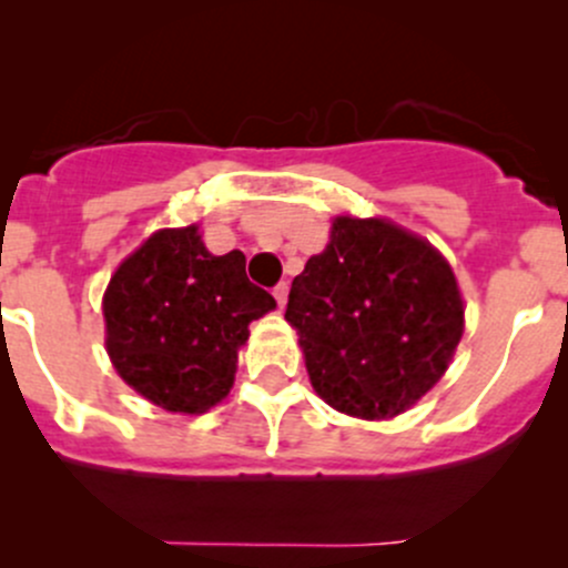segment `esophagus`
<instances>
[{"mask_svg": "<svg viewBox=\"0 0 568 568\" xmlns=\"http://www.w3.org/2000/svg\"><path fill=\"white\" fill-rule=\"evenodd\" d=\"M274 300H277L280 307H285V302H288V283L274 285Z\"/></svg>", "mask_w": 568, "mask_h": 568, "instance_id": "obj_1", "label": "esophagus"}]
</instances>
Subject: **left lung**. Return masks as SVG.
I'll return each instance as SVG.
<instances>
[{
  "mask_svg": "<svg viewBox=\"0 0 568 568\" xmlns=\"http://www.w3.org/2000/svg\"><path fill=\"white\" fill-rule=\"evenodd\" d=\"M285 321L332 409L387 420L448 371L464 332L454 268L387 220L335 216L329 244L291 283Z\"/></svg>",
  "mask_w": 568,
  "mask_h": 568,
  "instance_id": "8db88e82",
  "label": "left lung"
}]
</instances>
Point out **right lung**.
I'll use <instances>...</instances> for the list:
<instances>
[{"mask_svg":"<svg viewBox=\"0 0 568 568\" xmlns=\"http://www.w3.org/2000/svg\"><path fill=\"white\" fill-rule=\"evenodd\" d=\"M244 266L239 250L211 255L197 225L156 231L131 252L104 294L106 352L120 379L168 412L220 404L247 326L277 307Z\"/></svg>","mask_w":568,"mask_h":568,"instance_id":"1","label":"right lung"}]
</instances>
